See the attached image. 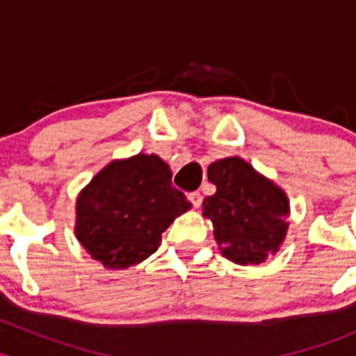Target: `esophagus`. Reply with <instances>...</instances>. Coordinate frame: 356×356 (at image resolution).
I'll list each match as a JSON object with an SVG mask.
<instances>
[{"instance_id":"1","label":"esophagus","mask_w":356,"mask_h":356,"mask_svg":"<svg viewBox=\"0 0 356 356\" xmlns=\"http://www.w3.org/2000/svg\"><path fill=\"white\" fill-rule=\"evenodd\" d=\"M188 200L191 201V204L195 208H198L200 204H201V201H203V196H201V193H198V191H195V193H189L188 195Z\"/></svg>"}]
</instances>
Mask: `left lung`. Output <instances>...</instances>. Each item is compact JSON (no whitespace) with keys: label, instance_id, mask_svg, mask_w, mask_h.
Returning <instances> with one entry per match:
<instances>
[{"label":"left lung","instance_id":"obj_1","mask_svg":"<svg viewBox=\"0 0 356 356\" xmlns=\"http://www.w3.org/2000/svg\"><path fill=\"white\" fill-rule=\"evenodd\" d=\"M217 186L203 200V215L213 222L222 254L241 265H257L275 253L288 231L284 193L241 158H224L208 167Z\"/></svg>","mask_w":356,"mask_h":356}]
</instances>
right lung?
<instances>
[{"label": "right lung", "instance_id": "1", "mask_svg": "<svg viewBox=\"0 0 356 356\" xmlns=\"http://www.w3.org/2000/svg\"><path fill=\"white\" fill-rule=\"evenodd\" d=\"M189 207L160 156L111 161L79 196L75 236L106 268H127L155 253L161 232Z\"/></svg>", "mask_w": 356, "mask_h": 356}]
</instances>
